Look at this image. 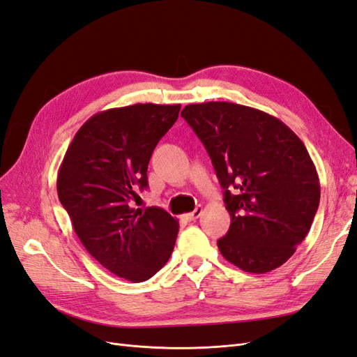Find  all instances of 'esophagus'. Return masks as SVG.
Returning a JSON list of instances; mask_svg holds the SVG:
<instances>
[{"instance_id": "34e87169", "label": "esophagus", "mask_w": 357, "mask_h": 357, "mask_svg": "<svg viewBox=\"0 0 357 357\" xmlns=\"http://www.w3.org/2000/svg\"><path fill=\"white\" fill-rule=\"evenodd\" d=\"M201 214H202V207H201V205H197V208L193 210L192 213H188L185 218H186V220H195V219L199 218Z\"/></svg>"}]
</instances>
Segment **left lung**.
<instances>
[{"instance_id":"8db88e82","label":"left lung","mask_w":357,"mask_h":357,"mask_svg":"<svg viewBox=\"0 0 357 357\" xmlns=\"http://www.w3.org/2000/svg\"><path fill=\"white\" fill-rule=\"evenodd\" d=\"M181 117L211 158L225 190L226 261L265 274L295 253L314 220L320 183L299 137L280 119L234 102L189 104Z\"/></svg>"}]
</instances>
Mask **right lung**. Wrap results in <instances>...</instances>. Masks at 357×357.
Listing matches in <instances>:
<instances>
[{"mask_svg": "<svg viewBox=\"0 0 357 357\" xmlns=\"http://www.w3.org/2000/svg\"><path fill=\"white\" fill-rule=\"evenodd\" d=\"M180 104H134L93 114L74 135L58 172V197L86 250L114 275L146 282L167 264L178 220L135 208L147 167Z\"/></svg>", "mask_w": 357, "mask_h": 357, "instance_id": "obj_1", "label": "right lung"}]
</instances>
